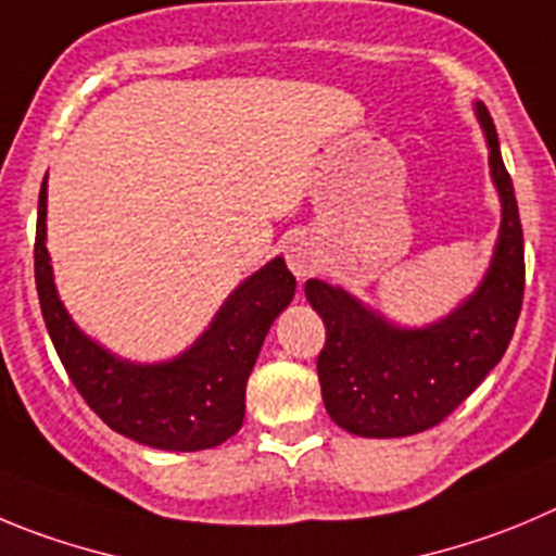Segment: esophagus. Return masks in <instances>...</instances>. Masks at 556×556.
Instances as JSON below:
<instances>
[{"label":"esophagus","instance_id":"34e87169","mask_svg":"<svg viewBox=\"0 0 556 556\" xmlns=\"http://www.w3.org/2000/svg\"><path fill=\"white\" fill-rule=\"evenodd\" d=\"M285 261H288V268L293 271V277L307 279L309 274H315L320 263V252L315 247L313 238L307 236H295L290 238L288 247H285Z\"/></svg>","mask_w":556,"mask_h":556}]
</instances>
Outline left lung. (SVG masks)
Wrapping results in <instances>:
<instances>
[{
    "label": "left lung",
    "instance_id": "1",
    "mask_svg": "<svg viewBox=\"0 0 556 556\" xmlns=\"http://www.w3.org/2000/svg\"><path fill=\"white\" fill-rule=\"evenodd\" d=\"M475 114L502 202L494 257L475 293L435 324L401 326L340 285H304L326 324L320 395L329 417L349 433L397 439L433 428L480 387L510 345L523 299V232L494 121L480 101Z\"/></svg>",
    "mask_w": 556,
    "mask_h": 556
}]
</instances>
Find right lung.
Here are the masks:
<instances>
[{
    "label": "right lung",
    "instance_id": "1",
    "mask_svg": "<svg viewBox=\"0 0 556 556\" xmlns=\"http://www.w3.org/2000/svg\"><path fill=\"white\" fill-rule=\"evenodd\" d=\"M46 202L43 178L35 285L56 356L87 406L112 430L155 450L197 453L236 435L247 412L249 372L277 315L293 302L295 277L282 257L243 279L184 354L142 365L103 349L67 315L46 249Z\"/></svg>",
    "mask_w": 556,
    "mask_h": 556
}]
</instances>
